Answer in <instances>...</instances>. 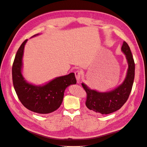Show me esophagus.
<instances>
[{
  "mask_svg": "<svg viewBox=\"0 0 147 147\" xmlns=\"http://www.w3.org/2000/svg\"><path fill=\"white\" fill-rule=\"evenodd\" d=\"M82 76V73L80 71L77 70L75 71V76H76V78L78 81H79L80 80Z\"/></svg>",
  "mask_w": 147,
  "mask_h": 147,
  "instance_id": "34e87169",
  "label": "esophagus"
}]
</instances>
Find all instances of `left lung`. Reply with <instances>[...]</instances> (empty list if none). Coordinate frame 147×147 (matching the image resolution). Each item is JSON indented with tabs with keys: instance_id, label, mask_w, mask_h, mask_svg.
<instances>
[{
	"instance_id": "1",
	"label": "left lung",
	"mask_w": 147,
	"mask_h": 147,
	"mask_svg": "<svg viewBox=\"0 0 147 147\" xmlns=\"http://www.w3.org/2000/svg\"><path fill=\"white\" fill-rule=\"evenodd\" d=\"M121 51L125 54L129 67L126 79L121 85L110 92H99L82 83L87 94L86 106L98 114H108L119 110L127 101L132 90L135 78V62L129 46L125 41L123 43Z\"/></svg>"
}]
</instances>
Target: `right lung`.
<instances>
[{"label": "right lung", "instance_id": "obj_1", "mask_svg": "<svg viewBox=\"0 0 147 147\" xmlns=\"http://www.w3.org/2000/svg\"><path fill=\"white\" fill-rule=\"evenodd\" d=\"M27 41V39L21 44L13 61L12 68L13 87L20 101L26 109L39 114L51 113L61 105L67 87L76 83L75 75L71 73L58 77L43 86H37L27 83L21 73L22 59Z\"/></svg>", "mask_w": 147, "mask_h": 147}]
</instances>
